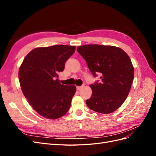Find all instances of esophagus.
Returning <instances> with one entry per match:
<instances>
[{
    "mask_svg": "<svg viewBox=\"0 0 156 156\" xmlns=\"http://www.w3.org/2000/svg\"><path fill=\"white\" fill-rule=\"evenodd\" d=\"M83 88V86H81V87H77V90H81Z\"/></svg>",
    "mask_w": 156,
    "mask_h": 156,
    "instance_id": "obj_1",
    "label": "esophagus"
}]
</instances>
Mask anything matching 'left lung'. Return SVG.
<instances>
[{
    "mask_svg": "<svg viewBox=\"0 0 156 156\" xmlns=\"http://www.w3.org/2000/svg\"><path fill=\"white\" fill-rule=\"evenodd\" d=\"M77 50L93 76H100L90 84L92 94L86 100L87 106L103 114L114 112L126 100L133 83L134 68L129 56L111 45H85Z\"/></svg>",
    "mask_w": 156,
    "mask_h": 156,
    "instance_id": "8db88e82",
    "label": "left lung"
}]
</instances>
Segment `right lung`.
Returning a JSON list of instances; mask_svg holds the SVG:
<instances>
[{"instance_id":"obj_1","label":"right lung","mask_w":156,"mask_h":156,"mask_svg":"<svg viewBox=\"0 0 156 156\" xmlns=\"http://www.w3.org/2000/svg\"><path fill=\"white\" fill-rule=\"evenodd\" d=\"M75 51V46L66 45L36 48L26 56L19 70L25 97L47 119H58L70 107L76 87L61 84L58 74L63 72L66 62Z\"/></svg>"}]
</instances>
